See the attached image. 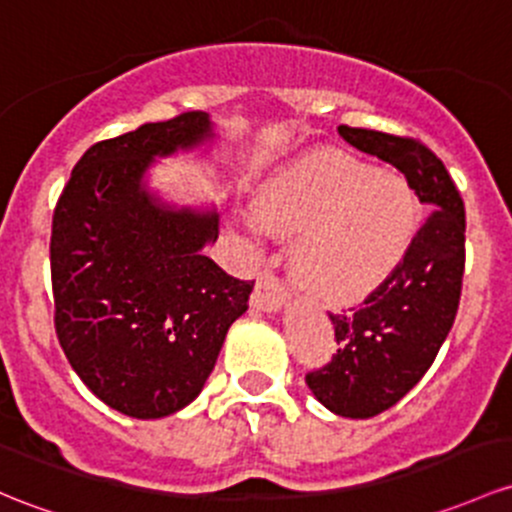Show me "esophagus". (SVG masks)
<instances>
[{"mask_svg": "<svg viewBox=\"0 0 512 512\" xmlns=\"http://www.w3.org/2000/svg\"><path fill=\"white\" fill-rule=\"evenodd\" d=\"M284 301H287V292H284L282 282H279V279H274L272 274H262V277L257 279L250 304L255 306V309L267 311V314H274V311L282 309Z\"/></svg>", "mask_w": 512, "mask_h": 512, "instance_id": "34e87169", "label": "esophagus"}]
</instances>
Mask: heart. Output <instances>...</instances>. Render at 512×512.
I'll use <instances>...</instances> for the list:
<instances>
[{"label": "heart", "instance_id": "obj_1", "mask_svg": "<svg viewBox=\"0 0 512 512\" xmlns=\"http://www.w3.org/2000/svg\"><path fill=\"white\" fill-rule=\"evenodd\" d=\"M402 176L336 149L299 157L260 186L245 230L292 238L294 277L316 297L351 304L397 272L417 230Z\"/></svg>", "mask_w": 512, "mask_h": 512}]
</instances>
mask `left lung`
I'll list each match as a JSON object with an SVG mask.
<instances>
[{
  "label": "left lung",
  "instance_id": "8db88e82",
  "mask_svg": "<svg viewBox=\"0 0 512 512\" xmlns=\"http://www.w3.org/2000/svg\"><path fill=\"white\" fill-rule=\"evenodd\" d=\"M338 134L405 174L432 208L397 272L353 314L331 316L338 351L324 370L306 375L316 400L338 417L368 419L390 410L422 380L454 326L464 277V201L449 171L414 139L358 127Z\"/></svg>",
  "mask_w": 512,
  "mask_h": 512
}]
</instances>
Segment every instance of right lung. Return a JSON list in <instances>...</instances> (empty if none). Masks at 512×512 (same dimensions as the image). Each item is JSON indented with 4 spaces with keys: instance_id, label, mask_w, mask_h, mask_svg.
<instances>
[{
    "instance_id": "right-lung-1",
    "label": "right lung",
    "mask_w": 512,
    "mask_h": 512,
    "mask_svg": "<svg viewBox=\"0 0 512 512\" xmlns=\"http://www.w3.org/2000/svg\"><path fill=\"white\" fill-rule=\"evenodd\" d=\"M206 112L149 122L98 142L75 164L51 233L56 333L71 368L112 410L161 419L201 395L252 284L206 257L211 203H176L152 169L211 152Z\"/></svg>"
}]
</instances>
